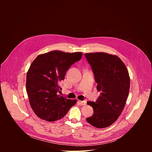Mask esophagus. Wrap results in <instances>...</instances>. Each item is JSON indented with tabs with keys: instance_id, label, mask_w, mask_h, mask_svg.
<instances>
[{
	"instance_id": "obj_1",
	"label": "esophagus",
	"mask_w": 152,
	"mask_h": 152,
	"mask_svg": "<svg viewBox=\"0 0 152 152\" xmlns=\"http://www.w3.org/2000/svg\"><path fill=\"white\" fill-rule=\"evenodd\" d=\"M79 103L82 104V105H85L86 104V101L83 100V101H81V100H79Z\"/></svg>"
}]
</instances>
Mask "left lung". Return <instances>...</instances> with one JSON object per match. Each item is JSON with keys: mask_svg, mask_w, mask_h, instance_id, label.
<instances>
[{"mask_svg": "<svg viewBox=\"0 0 152 152\" xmlns=\"http://www.w3.org/2000/svg\"><path fill=\"white\" fill-rule=\"evenodd\" d=\"M91 67L97 89L101 91L94 102H87L93 107L92 116L86 118L97 128L111 126L121 114L129 95L130 77L123 62L117 56L103 52L85 53Z\"/></svg>", "mask_w": 152, "mask_h": 152, "instance_id": "left-lung-1", "label": "left lung"}]
</instances>
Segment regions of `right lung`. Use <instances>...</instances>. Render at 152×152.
Here are the masks:
<instances>
[{
  "mask_svg": "<svg viewBox=\"0 0 152 152\" xmlns=\"http://www.w3.org/2000/svg\"><path fill=\"white\" fill-rule=\"evenodd\" d=\"M82 56L81 52L53 50L38 55L32 62L26 75V91L32 109L38 117L48 121L58 120L76 104V100L57 93L62 90L59 82Z\"/></svg>",
  "mask_w": 152,
  "mask_h": 152,
  "instance_id": "right-lung-1",
  "label": "right lung"
}]
</instances>
